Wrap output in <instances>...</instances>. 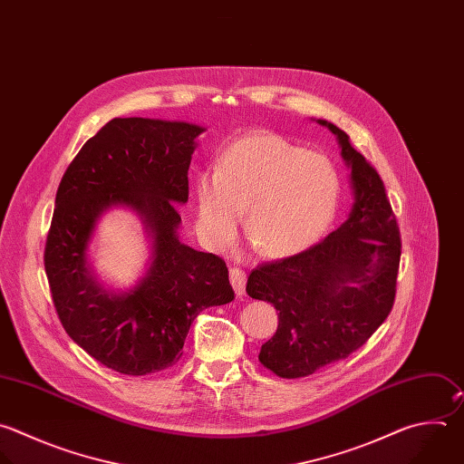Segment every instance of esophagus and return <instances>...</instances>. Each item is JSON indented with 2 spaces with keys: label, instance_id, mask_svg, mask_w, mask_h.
I'll list each match as a JSON object with an SVG mask.
<instances>
[{
  "label": "esophagus",
  "instance_id": "34e87169",
  "mask_svg": "<svg viewBox=\"0 0 464 464\" xmlns=\"http://www.w3.org/2000/svg\"><path fill=\"white\" fill-rule=\"evenodd\" d=\"M246 278L247 276H246V271L242 267H237V266L229 267V280H231V284L235 287V293L238 296H242L246 293Z\"/></svg>",
  "mask_w": 464,
  "mask_h": 464
}]
</instances>
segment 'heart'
Listing matches in <instances>:
<instances>
[{
  "label": "heart",
  "mask_w": 464,
  "mask_h": 464,
  "mask_svg": "<svg viewBox=\"0 0 464 464\" xmlns=\"http://www.w3.org/2000/svg\"><path fill=\"white\" fill-rule=\"evenodd\" d=\"M341 197L335 166L271 132L233 141L218 168L197 179V233L213 251L231 244L246 207V231L264 256L295 255L332 224Z\"/></svg>",
  "instance_id": "1"
}]
</instances>
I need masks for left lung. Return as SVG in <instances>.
Here are the masks:
<instances>
[{"label":"left lung","mask_w":464,"mask_h":464,"mask_svg":"<svg viewBox=\"0 0 464 464\" xmlns=\"http://www.w3.org/2000/svg\"><path fill=\"white\" fill-rule=\"evenodd\" d=\"M355 191L350 218L323 242L249 276L251 298L278 312L276 334L258 361L282 379H298L357 352L390 315L401 262V231L377 169L334 123Z\"/></svg>","instance_id":"left-lung-1"}]
</instances>
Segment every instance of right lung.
Returning a JSON list of instances; mask_svg holds the SVG:
<instances>
[{
	"label": "right lung",
	"instance_id": "right-lung-1",
	"mask_svg": "<svg viewBox=\"0 0 464 464\" xmlns=\"http://www.w3.org/2000/svg\"><path fill=\"white\" fill-rule=\"evenodd\" d=\"M184 121L114 118L69 164L45 242V273L69 337L103 366L147 375L177 364L197 315L235 298L226 262L180 244L177 204L188 202L195 138ZM129 205L153 235V260L127 294H107L88 271L86 246L99 215Z\"/></svg>",
	"mask_w": 464,
	"mask_h": 464
}]
</instances>
